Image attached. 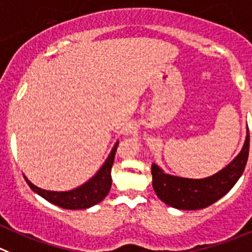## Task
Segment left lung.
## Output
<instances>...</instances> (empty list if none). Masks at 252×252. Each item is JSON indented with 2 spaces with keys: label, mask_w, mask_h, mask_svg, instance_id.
<instances>
[{
  "label": "left lung",
  "mask_w": 252,
  "mask_h": 252,
  "mask_svg": "<svg viewBox=\"0 0 252 252\" xmlns=\"http://www.w3.org/2000/svg\"><path fill=\"white\" fill-rule=\"evenodd\" d=\"M250 148V135L236 158L222 170L204 179H188L165 174L158 165H152L153 188L158 197L180 210H197L221 199L236 184L245 170Z\"/></svg>",
  "instance_id": "obj_1"
}]
</instances>
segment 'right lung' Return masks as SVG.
<instances>
[{
    "label": "right lung",
    "instance_id": "obj_1",
    "mask_svg": "<svg viewBox=\"0 0 252 252\" xmlns=\"http://www.w3.org/2000/svg\"><path fill=\"white\" fill-rule=\"evenodd\" d=\"M119 142L115 143L114 148L110 152L109 157L107 158L105 163L99 169L95 175L89 179L86 184L78 187L77 189L69 190V191H49V190L41 189V188L33 185L25 176L26 182L30 185V188L44 197L47 201L55 204L62 209H70V210H77V209H88L95 204L100 203L109 192L112 187V170L113 163H114V157Z\"/></svg>",
    "mask_w": 252,
    "mask_h": 252
}]
</instances>
